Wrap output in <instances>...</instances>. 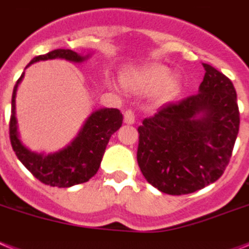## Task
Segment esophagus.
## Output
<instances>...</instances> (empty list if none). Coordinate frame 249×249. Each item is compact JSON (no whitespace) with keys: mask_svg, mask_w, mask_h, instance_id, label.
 Here are the masks:
<instances>
[{"mask_svg":"<svg viewBox=\"0 0 249 249\" xmlns=\"http://www.w3.org/2000/svg\"><path fill=\"white\" fill-rule=\"evenodd\" d=\"M124 121L129 125L134 124V123H135V114H134V111H133V110H126V111L124 112Z\"/></svg>","mask_w":249,"mask_h":249,"instance_id":"1","label":"esophagus"}]
</instances>
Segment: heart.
Masks as SVG:
<instances>
[{
    "label": "heart",
    "mask_w": 249,
    "mask_h": 249,
    "mask_svg": "<svg viewBox=\"0 0 249 249\" xmlns=\"http://www.w3.org/2000/svg\"><path fill=\"white\" fill-rule=\"evenodd\" d=\"M121 79L128 89L134 91L156 89L158 102L170 101L181 89V79L177 76H170V68L158 63L126 71L123 73Z\"/></svg>",
    "instance_id": "obj_1"
}]
</instances>
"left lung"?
<instances>
[{
  "label": "left lung",
  "instance_id": "1",
  "mask_svg": "<svg viewBox=\"0 0 249 249\" xmlns=\"http://www.w3.org/2000/svg\"><path fill=\"white\" fill-rule=\"evenodd\" d=\"M199 93L163 105L138 128L137 160L160 191L185 195L215 182L231 160L239 108L231 81L210 64Z\"/></svg>",
  "mask_w": 249,
  "mask_h": 249
}]
</instances>
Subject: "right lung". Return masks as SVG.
<instances>
[{"label": "right lung", "mask_w": 249, "mask_h": 249, "mask_svg": "<svg viewBox=\"0 0 249 249\" xmlns=\"http://www.w3.org/2000/svg\"><path fill=\"white\" fill-rule=\"evenodd\" d=\"M55 58L79 63L87 59L89 55L82 57L71 49H55L35 57L34 59H31L29 66L39 60ZM22 77L24 73L15 85L11 101L10 141L15 154L18 156L20 162L33 173V176L45 185L53 187H71L73 185L87 182L99 171L102 156L105 153L110 138L123 124V114L118 108L97 110L87 119L82 130L79 131L78 137L68 147L57 153H35L22 145L18 134V121L15 116V97Z\"/></svg>", "instance_id": "1"}]
</instances>
